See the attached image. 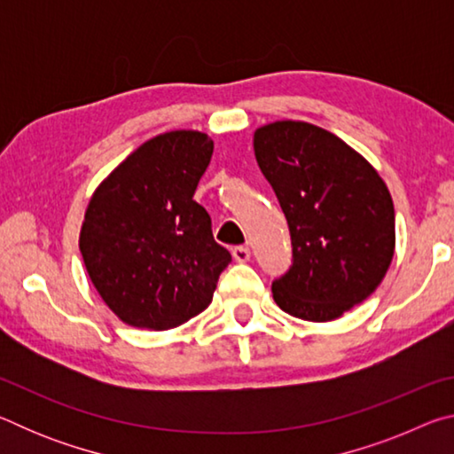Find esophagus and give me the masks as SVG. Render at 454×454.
Wrapping results in <instances>:
<instances>
[{"label": "esophagus", "mask_w": 454, "mask_h": 454, "mask_svg": "<svg viewBox=\"0 0 454 454\" xmlns=\"http://www.w3.org/2000/svg\"><path fill=\"white\" fill-rule=\"evenodd\" d=\"M232 256L236 262H248L250 248H246V246H236V248H232Z\"/></svg>", "instance_id": "obj_1"}]
</instances>
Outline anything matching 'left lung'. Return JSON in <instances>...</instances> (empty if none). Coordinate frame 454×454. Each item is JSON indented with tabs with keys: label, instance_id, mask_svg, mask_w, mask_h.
<instances>
[{
	"label": "left lung",
	"instance_id": "8db88e82",
	"mask_svg": "<svg viewBox=\"0 0 454 454\" xmlns=\"http://www.w3.org/2000/svg\"><path fill=\"white\" fill-rule=\"evenodd\" d=\"M256 162L286 216L292 264L272 282L292 317L326 322L372 294L395 254L387 184L340 137L306 121L254 132Z\"/></svg>",
	"mask_w": 454,
	"mask_h": 454
}]
</instances>
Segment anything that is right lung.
Here are the masks:
<instances>
[{
  "label": "right lung",
  "mask_w": 454,
  "mask_h": 454,
  "mask_svg": "<svg viewBox=\"0 0 454 454\" xmlns=\"http://www.w3.org/2000/svg\"><path fill=\"white\" fill-rule=\"evenodd\" d=\"M214 142L202 132L160 134L99 184L86 210L80 252L99 296L136 328L180 326L208 309L232 262L194 200Z\"/></svg>",
  "instance_id": "add662e5"
}]
</instances>
